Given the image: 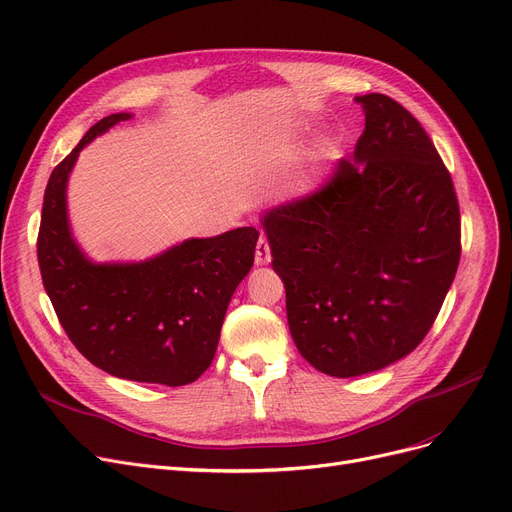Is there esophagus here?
Returning <instances> with one entry per match:
<instances>
[{
	"instance_id": "obj_1",
	"label": "esophagus",
	"mask_w": 512,
	"mask_h": 512,
	"mask_svg": "<svg viewBox=\"0 0 512 512\" xmlns=\"http://www.w3.org/2000/svg\"><path fill=\"white\" fill-rule=\"evenodd\" d=\"M270 261H272L270 244H268V238L261 234L259 240H257V249H255V263L257 265H265V263H270Z\"/></svg>"
}]
</instances>
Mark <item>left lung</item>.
Instances as JSON below:
<instances>
[{
  "mask_svg": "<svg viewBox=\"0 0 512 512\" xmlns=\"http://www.w3.org/2000/svg\"><path fill=\"white\" fill-rule=\"evenodd\" d=\"M309 196L263 215L303 358L349 379L402 360L431 330L460 261V209L427 131L385 94Z\"/></svg>",
  "mask_w": 512,
  "mask_h": 512,
  "instance_id": "8db88e82",
  "label": "left lung"
}]
</instances>
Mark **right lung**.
<instances>
[{"instance_id":"right-lung-1","label":"right lung","mask_w":512,"mask_h":512,"mask_svg":"<svg viewBox=\"0 0 512 512\" xmlns=\"http://www.w3.org/2000/svg\"><path fill=\"white\" fill-rule=\"evenodd\" d=\"M129 113L100 119L50 175L37 259L56 316L73 345L104 372L180 387L213 362L228 303L251 272L259 232L190 238L140 263H94L75 242L66 182L79 152Z\"/></svg>"}]
</instances>
